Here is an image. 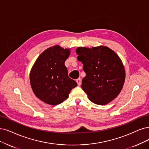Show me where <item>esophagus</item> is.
I'll list each match as a JSON object with an SVG mask.
<instances>
[{
  "label": "esophagus",
  "mask_w": 149,
  "mask_h": 149,
  "mask_svg": "<svg viewBox=\"0 0 149 149\" xmlns=\"http://www.w3.org/2000/svg\"><path fill=\"white\" fill-rule=\"evenodd\" d=\"M76 81H77V83L78 86H80L81 85V79L80 78H79V79H77Z\"/></svg>",
  "instance_id": "1"
}]
</instances>
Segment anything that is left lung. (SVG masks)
Masks as SVG:
<instances>
[{"label":"left lung","instance_id":"obj_1","mask_svg":"<svg viewBox=\"0 0 149 149\" xmlns=\"http://www.w3.org/2000/svg\"><path fill=\"white\" fill-rule=\"evenodd\" d=\"M77 59L84 64L86 76L81 88L89 100L105 105L117 97L125 80V71L119 56L107 47H78Z\"/></svg>","mask_w":149,"mask_h":149}]
</instances>
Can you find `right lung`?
<instances>
[{
	"mask_svg": "<svg viewBox=\"0 0 149 149\" xmlns=\"http://www.w3.org/2000/svg\"><path fill=\"white\" fill-rule=\"evenodd\" d=\"M70 49L55 45L45 49L33 65L30 83L33 92L43 102L52 106L62 103L71 90L77 86L68 76L65 61Z\"/></svg>",
	"mask_w": 149,
	"mask_h": 149,
	"instance_id": "1",
	"label": "right lung"
}]
</instances>
